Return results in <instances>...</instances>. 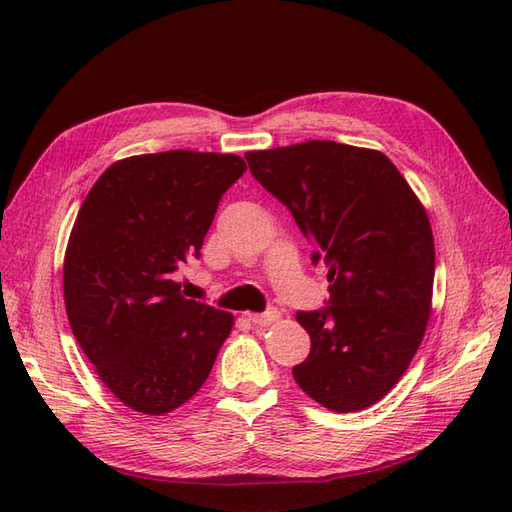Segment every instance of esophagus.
I'll return each mask as SVG.
<instances>
[{"instance_id":"1","label":"esophagus","mask_w":512,"mask_h":512,"mask_svg":"<svg viewBox=\"0 0 512 512\" xmlns=\"http://www.w3.org/2000/svg\"><path fill=\"white\" fill-rule=\"evenodd\" d=\"M277 318H280V314H277L275 309H271L267 314H247V320L256 324V327H269V324H273Z\"/></svg>"}]
</instances>
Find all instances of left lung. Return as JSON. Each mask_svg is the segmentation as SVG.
I'll list each match as a JSON object with an SVG mask.
<instances>
[{"label":"left lung","mask_w":512,"mask_h":512,"mask_svg":"<svg viewBox=\"0 0 512 512\" xmlns=\"http://www.w3.org/2000/svg\"><path fill=\"white\" fill-rule=\"evenodd\" d=\"M245 160L329 269L331 305L297 314L312 352L294 380L333 412L374 406L406 374L431 316L436 250L423 203L376 149L307 141Z\"/></svg>","instance_id":"1"}]
</instances>
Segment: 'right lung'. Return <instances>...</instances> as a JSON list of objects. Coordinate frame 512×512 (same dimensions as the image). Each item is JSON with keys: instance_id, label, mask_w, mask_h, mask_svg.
<instances>
[{"instance_id": "1", "label": "right lung", "mask_w": 512, "mask_h": 512, "mask_svg": "<svg viewBox=\"0 0 512 512\" xmlns=\"http://www.w3.org/2000/svg\"><path fill=\"white\" fill-rule=\"evenodd\" d=\"M235 153H143L89 190L64 258L70 329L121 404L164 416L196 395L232 331L230 312L185 299L173 273L200 256Z\"/></svg>"}]
</instances>
